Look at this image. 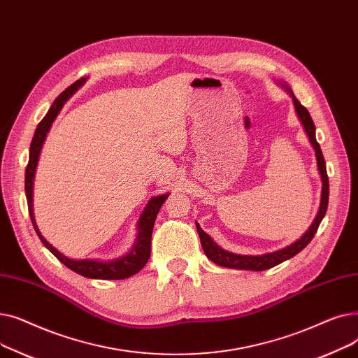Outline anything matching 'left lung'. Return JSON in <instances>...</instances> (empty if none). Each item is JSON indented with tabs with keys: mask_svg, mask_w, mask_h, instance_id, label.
<instances>
[{
	"mask_svg": "<svg viewBox=\"0 0 358 358\" xmlns=\"http://www.w3.org/2000/svg\"><path fill=\"white\" fill-rule=\"evenodd\" d=\"M289 92H290V96L293 97V103H294V108H296L297 116H299L300 122H302V124L306 130V134L309 136V141H310L312 146L315 148V154H316V159H317V169H319V173H321L322 182H324L322 184L321 208H319L317 216H316L315 222L312 223V227L309 228V231L302 238H300L297 242L292 243L290 247H287L285 250H280V251L266 254V255H238V254H232V252L224 251V250L219 248L216 243L212 241V238L197 224V232H199V236H200V241H201V248H203L206 257H208L210 261H213L215 264H217V266L227 267V268H236V270H252V271H264V270H268L271 267H275V266L281 264L283 261H286V259L294 257L296 254H299L305 247H308V243L313 239V236H315V234L319 228V224H321V222H322V219L327 213L328 200H329V181H328L327 164H325V159H324V155H322L321 146H319V143L316 142V138H315V124H313V120L309 115L308 108L300 104V101L293 96L292 91H289Z\"/></svg>",
	"mask_w": 358,
	"mask_h": 358,
	"instance_id": "obj_1",
	"label": "left lung"
}]
</instances>
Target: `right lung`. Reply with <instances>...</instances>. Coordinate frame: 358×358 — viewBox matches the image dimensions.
<instances>
[{
	"label": "right lung",
	"mask_w": 358,
	"mask_h": 358,
	"mask_svg": "<svg viewBox=\"0 0 358 358\" xmlns=\"http://www.w3.org/2000/svg\"><path fill=\"white\" fill-rule=\"evenodd\" d=\"M87 78H81L75 81L72 85H69L61 96L56 99L48 111V115L42 119V122L37 124L34 136L30 143V155H29V164L26 166V181H24V189H26V197H27V206H29V215L31 219V223L34 227V231L37 236L41 238L43 245L58 258L62 264H65L72 271L78 273L88 278H100V280H123L130 275L136 274L141 271L150 257V238H152L154 231V223L157 219V215L164 204L168 194H162L158 197H154L146 206V209L139 220V236L135 243L134 250H131L127 255L115 259V261H96V259H69L65 255H62L58 250H55L50 243L41 235L39 229H37L34 217H33V204H31V190H33V177H34V169L37 165V159H39L41 148L43 145V141L46 138V134L50 129L52 122L55 117L58 116L59 110L62 108L64 103L72 96V94L77 91Z\"/></svg>",
	"instance_id": "1"
}]
</instances>
